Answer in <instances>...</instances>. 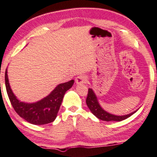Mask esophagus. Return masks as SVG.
I'll return each instance as SVG.
<instances>
[{
  "label": "esophagus",
  "mask_w": 157,
  "mask_h": 157,
  "mask_svg": "<svg viewBox=\"0 0 157 157\" xmlns=\"http://www.w3.org/2000/svg\"><path fill=\"white\" fill-rule=\"evenodd\" d=\"M75 83L77 84H85L86 82H87V78H86V76L84 74L78 75V76L75 78Z\"/></svg>",
  "instance_id": "1"
}]
</instances>
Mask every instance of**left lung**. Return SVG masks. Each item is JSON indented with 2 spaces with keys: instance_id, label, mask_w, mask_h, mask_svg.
Masks as SVG:
<instances>
[{
  "instance_id": "1",
  "label": "left lung",
  "mask_w": 157,
  "mask_h": 157,
  "mask_svg": "<svg viewBox=\"0 0 157 157\" xmlns=\"http://www.w3.org/2000/svg\"><path fill=\"white\" fill-rule=\"evenodd\" d=\"M86 102L91 112H92L97 118L105 121H123V120L131 117L133 113H135V112H132V113L127 114V115L125 116H115L113 115V114L108 113V112L104 111V110L100 107V104L98 103V98H97L95 94H94L93 90L90 88H89L88 90V94L87 97H86Z\"/></svg>"
}]
</instances>
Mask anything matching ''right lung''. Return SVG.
<instances>
[{"mask_svg":"<svg viewBox=\"0 0 157 157\" xmlns=\"http://www.w3.org/2000/svg\"><path fill=\"white\" fill-rule=\"evenodd\" d=\"M74 81L59 84L49 95L35 103L20 102L11 90L7 75L5 73V84L6 92L11 105L20 117L29 123L36 125L46 124L55 121L66 91L72 87Z\"/></svg>","mask_w":157,"mask_h":157,"instance_id":"right-lung-1","label":"right lung"}]
</instances>
